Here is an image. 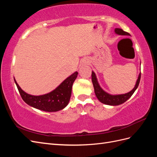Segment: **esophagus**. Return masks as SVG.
Segmentation results:
<instances>
[{
    "instance_id": "obj_1",
    "label": "esophagus",
    "mask_w": 157,
    "mask_h": 157,
    "mask_svg": "<svg viewBox=\"0 0 157 157\" xmlns=\"http://www.w3.org/2000/svg\"><path fill=\"white\" fill-rule=\"evenodd\" d=\"M89 62V61L88 59H83L82 60H81V61L80 62V65H79V67L81 68L83 66L86 65V64H88Z\"/></svg>"
}]
</instances>
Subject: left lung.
Here are the masks:
<instances>
[{
  "label": "left lung",
  "mask_w": 157,
  "mask_h": 157,
  "mask_svg": "<svg viewBox=\"0 0 157 157\" xmlns=\"http://www.w3.org/2000/svg\"><path fill=\"white\" fill-rule=\"evenodd\" d=\"M115 34L118 35H130V34L127 32H125L121 29L119 28H116L115 29ZM141 65V63H140ZM141 78V72L140 73L138 77L136 80V83L135 84L134 88H133L130 92L123 94H117V95H113L110 94L101 88V87L99 85L98 80L96 77V75L94 71L92 72V81L93 83V86L94 88V92L98 100L101 103L105 104V105H113V106H116V105H119L121 104L124 103L126 101H127L128 99H129L133 94L139 86L140 81Z\"/></svg>",
  "instance_id": "left-lung-1"
}]
</instances>
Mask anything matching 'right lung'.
I'll return each instance as SVG.
<instances>
[{
	"mask_svg": "<svg viewBox=\"0 0 157 157\" xmlns=\"http://www.w3.org/2000/svg\"><path fill=\"white\" fill-rule=\"evenodd\" d=\"M78 72L75 71L65 78L58 87L46 94L34 96L26 93L19 86L15 78H13L18 91L27 105L46 112H56L62 110L69 102L72 86Z\"/></svg>",
	"mask_w": 157,
	"mask_h": 157,
	"instance_id": "obj_1",
	"label": "right lung"
}]
</instances>
